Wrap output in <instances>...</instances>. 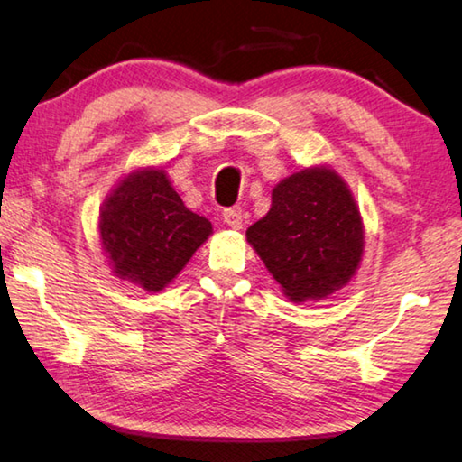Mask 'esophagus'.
<instances>
[{"mask_svg": "<svg viewBox=\"0 0 462 462\" xmlns=\"http://www.w3.org/2000/svg\"><path fill=\"white\" fill-rule=\"evenodd\" d=\"M223 221L229 229L237 231L244 226V213H241V208H226L223 213Z\"/></svg>", "mask_w": 462, "mask_h": 462, "instance_id": "1", "label": "esophagus"}]
</instances>
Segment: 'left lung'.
Wrapping results in <instances>:
<instances>
[{"label":"left lung","instance_id":"1","mask_svg":"<svg viewBox=\"0 0 462 462\" xmlns=\"http://www.w3.org/2000/svg\"><path fill=\"white\" fill-rule=\"evenodd\" d=\"M245 237L292 302L321 300L344 289L365 254L360 208L329 165H311L278 181L266 217Z\"/></svg>","mask_w":462,"mask_h":462}]
</instances>
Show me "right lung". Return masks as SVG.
I'll return each mask as SVG.
<instances>
[{
    "label": "right lung",
    "mask_w": 462,
    "mask_h": 462,
    "mask_svg": "<svg viewBox=\"0 0 462 462\" xmlns=\"http://www.w3.org/2000/svg\"><path fill=\"white\" fill-rule=\"evenodd\" d=\"M97 236L115 276L160 292L213 236V225L184 207L163 168L149 165L125 173L106 196Z\"/></svg>",
    "instance_id": "right-lung-1"
}]
</instances>
